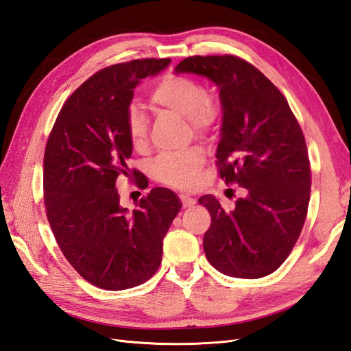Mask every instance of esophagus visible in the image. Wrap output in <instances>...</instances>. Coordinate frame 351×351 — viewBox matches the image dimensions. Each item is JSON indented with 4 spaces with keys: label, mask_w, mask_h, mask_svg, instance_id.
Wrapping results in <instances>:
<instances>
[{
    "label": "esophagus",
    "mask_w": 351,
    "mask_h": 351,
    "mask_svg": "<svg viewBox=\"0 0 351 351\" xmlns=\"http://www.w3.org/2000/svg\"><path fill=\"white\" fill-rule=\"evenodd\" d=\"M180 200H182V204L184 208H192L196 204V199L190 197L187 195H180Z\"/></svg>",
    "instance_id": "1"
}]
</instances>
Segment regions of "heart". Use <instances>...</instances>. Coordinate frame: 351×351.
<instances>
[{
  "label": "heart",
  "instance_id": "obj_1",
  "mask_svg": "<svg viewBox=\"0 0 351 351\" xmlns=\"http://www.w3.org/2000/svg\"><path fill=\"white\" fill-rule=\"evenodd\" d=\"M151 102L158 110L184 117L196 134L206 133L219 115L217 101L204 92L199 82L184 74H167L159 80L151 92ZM127 133L134 151H146L149 143L147 123L145 115L134 105L127 111ZM202 164L204 158L197 151L165 154L155 159L152 174L158 182L186 189L196 183Z\"/></svg>",
  "mask_w": 351,
  "mask_h": 351
}]
</instances>
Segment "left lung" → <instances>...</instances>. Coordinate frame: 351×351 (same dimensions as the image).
Wrapping results in <instances>:
<instances>
[{"label":"left lung","mask_w":351,"mask_h":351,"mask_svg":"<svg viewBox=\"0 0 351 351\" xmlns=\"http://www.w3.org/2000/svg\"><path fill=\"white\" fill-rule=\"evenodd\" d=\"M174 71L217 84L222 110L219 176L247 190L232 210H224L212 195L199 197L210 214L204 236L206 258L230 277L262 278L289 256L306 219L312 182L303 132L284 95L247 61L196 56Z\"/></svg>","instance_id":"8db88e82"}]
</instances>
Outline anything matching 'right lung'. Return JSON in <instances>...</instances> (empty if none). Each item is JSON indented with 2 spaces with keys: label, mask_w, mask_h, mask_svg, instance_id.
<instances>
[{
  "label": "right lung",
  "mask_w": 351,
  "mask_h": 351,
  "mask_svg": "<svg viewBox=\"0 0 351 351\" xmlns=\"http://www.w3.org/2000/svg\"><path fill=\"white\" fill-rule=\"evenodd\" d=\"M169 61L134 60L95 73L61 108L47 143L44 200L51 230L71 267L104 290L132 289L152 277L182 209L165 187L124 208L115 187L119 176L130 173L127 111L133 90ZM139 186L147 187L141 180Z\"/></svg>",
  "instance_id": "1"
}]
</instances>
